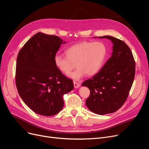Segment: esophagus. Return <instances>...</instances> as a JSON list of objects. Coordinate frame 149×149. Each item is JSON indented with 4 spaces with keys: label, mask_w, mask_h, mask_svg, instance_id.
Listing matches in <instances>:
<instances>
[{
    "label": "esophagus",
    "mask_w": 149,
    "mask_h": 149,
    "mask_svg": "<svg viewBox=\"0 0 149 149\" xmlns=\"http://www.w3.org/2000/svg\"><path fill=\"white\" fill-rule=\"evenodd\" d=\"M74 88H79L80 86V83H77V82H76L75 81H74Z\"/></svg>",
    "instance_id": "obj_1"
}]
</instances>
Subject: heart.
<instances>
[{"mask_svg": "<svg viewBox=\"0 0 149 149\" xmlns=\"http://www.w3.org/2000/svg\"><path fill=\"white\" fill-rule=\"evenodd\" d=\"M66 56L56 54L54 62L55 67L63 74H68L75 63L77 69L68 74L69 78L79 80L86 74L92 76L102 67L107 54V49L102 42L82 41L74 44L65 50Z\"/></svg>", "mask_w": 149, "mask_h": 149, "instance_id": "b5f03b06", "label": "heart"}]
</instances>
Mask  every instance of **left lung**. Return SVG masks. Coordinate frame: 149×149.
Returning a JSON list of instances; mask_svg holds the SVG:
<instances>
[{
	"label": "left lung",
	"instance_id": "obj_1",
	"mask_svg": "<svg viewBox=\"0 0 149 149\" xmlns=\"http://www.w3.org/2000/svg\"><path fill=\"white\" fill-rule=\"evenodd\" d=\"M99 38L111 41V56L97 74L81 85L90 90V95L86 100L88 109L103 115L118 110L127 99L134 78L135 62L125 42L111 36Z\"/></svg>",
	"mask_w": 149,
	"mask_h": 149
}]
</instances>
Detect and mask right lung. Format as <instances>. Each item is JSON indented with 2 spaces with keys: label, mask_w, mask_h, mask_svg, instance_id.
I'll return each mask as SVG.
<instances>
[{
  "label": "right lung",
  "mask_w": 149,
  "mask_h": 149,
  "mask_svg": "<svg viewBox=\"0 0 149 149\" xmlns=\"http://www.w3.org/2000/svg\"><path fill=\"white\" fill-rule=\"evenodd\" d=\"M58 36L38 32L19 52L16 84L24 102L35 113L46 116L58 113L63 95L74 89L73 81L63 75L54 62L61 44Z\"/></svg>",
  "instance_id": "add662e5"
}]
</instances>
